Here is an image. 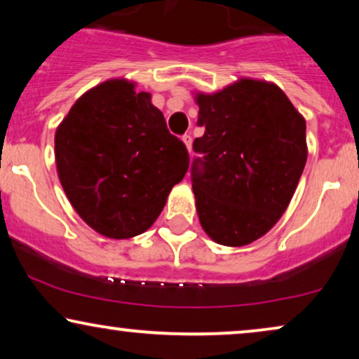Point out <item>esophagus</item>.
Segmentation results:
<instances>
[{"label": "esophagus", "instance_id": "1", "mask_svg": "<svg viewBox=\"0 0 359 359\" xmlns=\"http://www.w3.org/2000/svg\"><path fill=\"white\" fill-rule=\"evenodd\" d=\"M183 142H184L186 149H188V151L191 154V145H193V139H191V135H183Z\"/></svg>", "mask_w": 359, "mask_h": 359}]
</instances>
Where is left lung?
Segmentation results:
<instances>
[{"mask_svg":"<svg viewBox=\"0 0 359 359\" xmlns=\"http://www.w3.org/2000/svg\"><path fill=\"white\" fill-rule=\"evenodd\" d=\"M191 181L199 222L214 242L243 247L281 219L307 161L306 119L274 83L243 78L198 93Z\"/></svg>","mask_w":359,"mask_h":359,"instance_id":"8db88e82","label":"left lung"}]
</instances>
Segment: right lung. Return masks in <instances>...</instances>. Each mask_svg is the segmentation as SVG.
<instances>
[{"label":"right lung","mask_w":359,"mask_h":359,"mask_svg":"<svg viewBox=\"0 0 359 359\" xmlns=\"http://www.w3.org/2000/svg\"><path fill=\"white\" fill-rule=\"evenodd\" d=\"M62 188L78 215L109 238L144 233L189 166L150 95L109 80L86 91L55 132Z\"/></svg>","instance_id":"obj_1"}]
</instances>
